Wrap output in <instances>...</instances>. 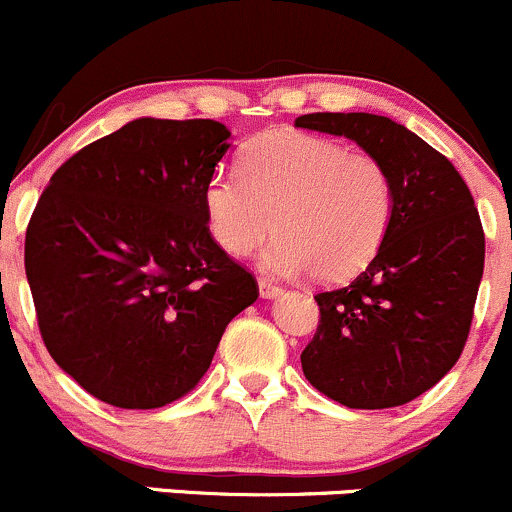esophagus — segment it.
<instances>
[{
	"label": "esophagus",
	"mask_w": 512,
	"mask_h": 512,
	"mask_svg": "<svg viewBox=\"0 0 512 512\" xmlns=\"http://www.w3.org/2000/svg\"><path fill=\"white\" fill-rule=\"evenodd\" d=\"M281 291L283 288L278 283L268 281V278H258V293H261V298H276Z\"/></svg>",
	"instance_id": "esophagus-1"
}]
</instances>
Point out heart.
I'll use <instances>...</instances> for the list:
<instances>
[{
  "label": "heart",
  "mask_w": 512,
  "mask_h": 512,
  "mask_svg": "<svg viewBox=\"0 0 512 512\" xmlns=\"http://www.w3.org/2000/svg\"><path fill=\"white\" fill-rule=\"evenodd\" d=\"M212 239L229 256H249L273 234L263 266L320 283L355 278L382 251L397 212L392 172L370 152L271 130L244 147L239 175L217 172L202 189Z\"/></svg>",
  "instance_id": "obj_1"
}]
</instances>
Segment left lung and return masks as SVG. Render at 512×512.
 <instances>
[{"mask_svg":"<svg viewBox=\"0 0 512 512\" xmlns=\"http://www.w3.org/2000/svg\"><path fill=\"white\" fill-rule=\"evenodd\" d=\"M295 125L355 140L387 165L397 192L382 251L352 283L315 295L303 374L350 409L402 407L456 365L471 333L486 258L471 189L439 150L384 115L310 113Z\"/></svg>","mask_w":512,"mask_h":512,"instance_id":"obj_1","label":"left lung"}]
</instances>
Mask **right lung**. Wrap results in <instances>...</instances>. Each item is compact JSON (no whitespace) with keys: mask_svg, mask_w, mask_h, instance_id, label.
<instances>
[{"mask_svg":"<svg viewBox=\"0 0 512 512\" xmlns=\"http://www.w3.org/2000/svg\"><path fill=\"white\" fill-rule=\"evenodd\" d=\"M229 135L217 120H133L68 157L39 197L24 266L41 340L100 402L182 399L258 298L202 209Z\"/></svg>","mask_w":512,"mask_h":512,"instance_id":"add662e5","label":"right lung"}]
</instances>
